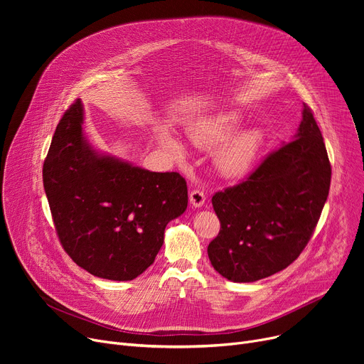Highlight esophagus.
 Instances as JSON below:
<instances>
[{"mask_svg": "<svg viewBox=\"0 0 364 364\" xmlns=\"http://www.w3.org/2000/svg\"><path fill=\"white\" fill-rule=\"evenodd\" d=\"M188 199H190V203H192L193 208H200V206H203V203L206 200V196L203 193V190L193 188L192 192H190V195H188Z\"/></svg>", "mask_w": 364, "mask_h": 364, "instance_id": "1", "label": "esophagus"}]
</instances>
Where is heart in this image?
Masks as SVG:
<instances>
[{
  "label": "heart",
  "mask_w": 364,
  "mask_h": 364,
  "mask_svg": "<svg viewBox=\"0 0 364 364\" xmlns=\"http://www.w3.org/2000/svg\"><path fill=\"white\" fill-rule=\"evenodd\" d=\"M242 124L243 114L239 110H223L203 117L187 127L188 139L198 147L211 149L226 141L217 151L215 165L221 174L228 178L246 176L265 144V132L259 127L243 129L237 134L235 132L240 129ZM228 138L231 140L228 141ZM162 143L177 158L184 156V147L178 140L164 136Z\"/></svg>",
  "instance_id": "1"
}]
</instances>
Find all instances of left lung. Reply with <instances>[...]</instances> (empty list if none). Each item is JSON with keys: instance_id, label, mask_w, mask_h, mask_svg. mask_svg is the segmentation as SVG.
I'll use <instances>...</instances> for the list:
<instances>
[{"instance_id": "8db88e82", "label": "left lung", "mask_w": 364, "mask_h": 364, "mask_svg": "<svg viewBox=\"0 0 364 364\" xmlns=\"http://www.w3.org/2000/svg\"><path fill=\"white\" fill-rule=\"evenodd\" d=\"M331 162L311 109L304 105L292 141L270 153L245 181L213 196L218 236L208 257L225 279L269 277L307 246L329 195Z\"/></svg>"}]
</instances>
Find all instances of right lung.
Here are the masks:
<instances>
[{
    "mask_svg": "<svg viewBox=\"0 0 364 364\" xmlns=\"http://www.w3.org/2000/svg\"><path fill=\"white\" fill-rule=\"evenodd\" d=\"M76 100L51 140L43 181L57 236L95 277L132 280L155 261L166 224L187 208L178 172H151L94 150Z\"/></svg>",
    "mask_w": 364,
    "mask_h": 364,
    "instance_id": "obj_1",
    "label": "right lung"
}]
</instances>
